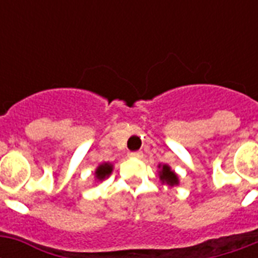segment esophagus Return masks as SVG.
Here are the masks:
<instances>
[{
  "instance_id": "1",
  "label": "esophagus",
  "mask_w": 258,
  "mask_h": 258,
  "mask_svg": "<svg viewBox=\"0 0 258 258\" xmlns=\"http://www.w3.org/2000/svg\"><path fill=\"white\" fill-rule=\"evenodd\" d=\"M130 158H142L143 157V153L142 151H133V153H128Z\"/></svg>"
}]
</instances>
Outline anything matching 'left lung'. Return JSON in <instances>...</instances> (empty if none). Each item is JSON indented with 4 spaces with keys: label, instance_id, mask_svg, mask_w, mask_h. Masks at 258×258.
Instances as JSON below:
<instances>
[{
    "label": "left lung",
    "instance_id": "left-lung-1",
    "mask_svg": "<svg viewBox=\"0 0 258 258\" xmlns=\"http://www.w3.org/2000/svg\"><path fill=\"white\" fill-rule=\"evenodd\" d=\"M158 176L162 184H167L170 187L179 184V176L169 165H158Z\"/></svg>",
    "mask_w": 258,
    "mask_h": 258
}]
</instances>
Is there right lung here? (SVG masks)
<instances>
[{"instance_id": "right-lung-1", "label": "right lung", "mask_w": 258, "mask_h": 258, "mask_svg": "<svg viewBox=\"0 0 258 258\" xmlns=\"http://www.w3.org/2000/svg\"><path fill=\"white\" fill-rule=\"evenodd\" d=\"M113 171V165L112 163H109V162H104V163H101L96 167L95 170V182H103L104 179H107Z\"/></svg>"}]
</instances>
